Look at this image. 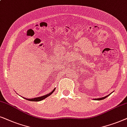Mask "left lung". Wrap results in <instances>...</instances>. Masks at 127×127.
Returning <instances> with one entry per match:
<instances>
[{
    "label": "left lung",
    "mask_w": 127,
    "mask_h": 127,
    "mask_svg": "<svg viewBox=\"0 0 127 127\" xmlns=\"http://www.w3.org/2000/svg\"><path fill=\"white\" fill-rule=\"evenodd\" d=\"M112 93V92H111ZM110 95H107V96H104V97H100V98H97V99H95V100H103V99H105V98H106L107 97V96H109Z\"/></svg>",
    "instance_id": "left-lung-1"
}]
</instances>
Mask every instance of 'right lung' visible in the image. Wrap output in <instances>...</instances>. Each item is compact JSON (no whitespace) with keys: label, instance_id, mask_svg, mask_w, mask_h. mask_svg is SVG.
Masks as SVG:
<instances>
[{"label":"right lung","instance_id":"right-lung-1","mask_svg":"<svg viewBox=\"0 0 127 127\" xmlns=\"http://www.w3.org/2000/svg\"><path fill=\"white\" fill-rule=\"evenodd\" d=\"M55 89H56V88H55L51 92H50L49 94L45 95L42 96H39V97H35V98H32V99H27V98L24 97V99H27V100H30V101H32V102H39V101H41L42 100H43V99H46L47 97H48V96H49L50 95H52V94H53L54 91H55Z\"/></svg>","mask_w":127,"mask_h":127}]
</instances>
